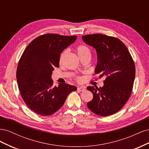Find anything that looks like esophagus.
Segmentation results:
<instances>
[{
  "label": "esophagus",
  "instance_id": "34e87169",
  "mask_svg": "<svg viewBox=\"0 0 149 149\" xmlns=\"http://www.w3.org/2000/svg\"><path fill=\"white\" fill-rule=\"evenodd\" d=\"M78 91H85V88L84 87H78Z\"/></svg>",
  "mask_w": 149,
  "mask_h": 149
}]
</instances>
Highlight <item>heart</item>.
Wrapping results in <instances>:
<instances>
[{"label":"heart","mask_w":149,"mask_h":149,"mask_svg":"<svg viewBox=\"0 0 149 149\" xmlns=\"http://www.w3.org/2000/svg\"><path fill=\"white\" fill-rule=\"evenodd\" d=\"M76 51L77 52L78 55L79 56V58L87 55H90V54H91V53H90L89 48L86 45L83 44L78 45L76 47ZM67 52H68L67 49H64V50L61 53L60 56V59H59L60 63H61L63 61L65 56H66L67 53ZM76 79L78 82H81L83 81V78L81 77H80V76H77V77L76 78Z\"/></svg>","instance_id":"obj_1"}]
</instances>
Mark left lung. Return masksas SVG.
Instances as JSON below:
<instances>
[{
    "label": "left lung",
    "mask_w": 149,
    "mask_h": 149,
    "mask_svg": "<svg viewBox=\"0 0 149 149\" xmlns=\"http://www.w3.org/2000/svg\"><path fill=\"white\" fill-rule=\"evenodd\" d=\"M82 38L97 52L95 73L100 74V77H106L102 87L87 88L93 94L92 101L87 103L88 107L98 116L114 114L131 95L136 75L132 57L123 42L116 37L96 33L84 35Z\"/></svg>",
    "instance_id": "8db88e82"
}]
</instances>
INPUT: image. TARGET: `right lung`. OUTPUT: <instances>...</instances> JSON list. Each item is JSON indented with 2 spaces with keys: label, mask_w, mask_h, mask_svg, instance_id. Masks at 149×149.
Here are the masks:
<instances>
[{
  "label": "right lung",
  "mask_w": 149,
  "mask_h": 149,
  "mask_svg": "<svg viewBox=\"0 0 149 149\" xmlns=\"http://www.w3.org/2000/svg\"><path fill=\"white\" fill-rule=\"evenodd\" d=\"M76 36L47 33L35 38L22 54L17 69V80L23 100L31 110L47 116L63 105L77 88L66 83L53 86V71L59 67L61 53L75 42Z\"/></svg>",
  "instance_id": "1"
}]
</instances>
